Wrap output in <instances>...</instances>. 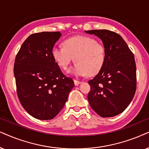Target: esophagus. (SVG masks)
Returning a JSON list of instances; mask_svg holds the SVG:
<instances>
[{"label":"esophagus","instance_id":"obj_1","mask_svg":"<svg viewBox=\"0 0 149 149\" xmlns=\"http://www.w3.org/2000/svg\"><path fill=\"white\" fill-rule=\"evenodd\" d=\"M82 82H80V81H78V80H74V84L76 85V86H78L80 84H81Z\"/></svg>","mask_w":149,"mask_h":149}]
</instances>
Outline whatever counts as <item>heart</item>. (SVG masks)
I'll list each match as a JSON object with an SVG mask.
<instances>
[{"label": "heart", "instance_id": "heart-1", "mask_svg": "<svg viewBox=\"0 0 149 149\" xmlns=\"http://www.w3.org/2000/svg\"><path fill=\"white\" fill-rule=\"evenodd\" d=\"M51 54L57 64L64 69L74 58L76 63L68 72L77 76H84L87 73L90 76L97 74L106 61L105 47L87 36L67 39L64 41V47L55 45L52 48Z\"/></svg>", "mask_w": 149, "mask_h": 149}]
</instances>
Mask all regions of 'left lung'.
<instances>
[{"mask_svg": "<svg viewBox=\"0 0 149 149\" xmlns=\"http://www.w3.org/2000/svg\"><path fill=\"white\" fill-rule=\"evenodd\" d=\"M85 33L97 36L106 49L102 69L88 81L90 106L102 117H112L123 112L136 90L134 56L122 37L108 30H91Z\"/></svg>", "mask_w": 149, "mask_h": 149, "instance_id": "1", "label": "left lung"}]
</instances>
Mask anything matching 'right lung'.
<instances>
[{"mask_svg":"<svg viewBox=\"0 0 149 149\" xmlns=\"http://www.w3.org/2000/svg\"><path fill=\"white\" fill-rule=\"evenodd\" d=\"M60 32H41L28 37L14 63L17 94L22 106L32 116L51 120L61 112L74 86L52 56Z\"/></svg>","mask_w":149,"mask_h":149,"instance_id":"right-lung-1","label":"right lung"}]
</instances>
